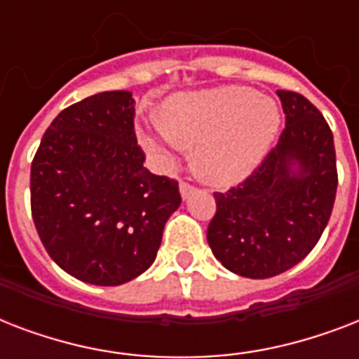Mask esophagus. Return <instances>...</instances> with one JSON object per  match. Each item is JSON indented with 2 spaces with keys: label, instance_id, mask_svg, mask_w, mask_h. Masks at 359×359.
<instances>
[{
  "label": "esophagus",
  "instance_id": "34e87169",
  "mask_svg": "<svg viewBox=\"0 0 359 359\" xmlns=\"http://www.w3.org/2000/svg\"><path fill=\"white\" fill-rule=\"evenodd\" d=\"M191 191H194V186L190 182H186V180H180V194H182V197H188Z\"/></svg>",
  "mask_w": 359,
  "mask_h": 359
}]
</instances>
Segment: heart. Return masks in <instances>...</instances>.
Returning a JSON list of instances; mask_svg holds the SVG:
<instances>
[{
	"label": "heart",
	"instance_id": "1",
	"mask_svg": "<svg viewBox=\"0 0 359 359\" xmlns=\"http://www.w3.org/2000/svg\"><path fill=\"white\" fill-rule=\"evenodd\" d=\"M278 126L279 111L272 100L244 87H222L171 97L162 106V123L154 121L141 140L160 158H169L182 143H197L199 175L231 184L257 168Z\"/></svg>",
	"mask_w": 359,
	"mask_h": 359
}]
</instances>
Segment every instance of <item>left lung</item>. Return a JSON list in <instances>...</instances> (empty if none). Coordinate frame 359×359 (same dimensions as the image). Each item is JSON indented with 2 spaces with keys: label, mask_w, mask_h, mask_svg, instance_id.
Instances as JSON below:
<instances>
[{
  "label": "left lung",
  "mask_w": 359,
  "mask_h": 359,
  "mask_svg": "<svg viewBox=\"0 0 359 359\" xmlns=\"http://www.w3.org/2000/svg\"><path fill=\"white\" fill-rule=\"evenodd\" d=\"M285 128L276 147L238 186L214 191L207 229L227 270L251 279L287 272L323 236L337 191L334 134L323 114L294 91H278Z\"/></svg>",
  "instance_id": "1"
}]
</instances>
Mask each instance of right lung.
<instances>
[{
    "instance_id": "obj_1",
    "label": "right lung",
    "mask_w": 359,
    "mask_h": 359,
    "mask_svg": "<svg viewBox=\"0 0 359 359\" xmlns=\"http://www.w3.org/2000/svg\"><path fill=\"white\" fill-rule=\"evenodd\" d=\"M134 117L130 91L83 98L52 121L31 163L42 245L86 283L115 287L145 272L182 201L177 180L143 168Z\"/></svg>"
}]
</instances>
